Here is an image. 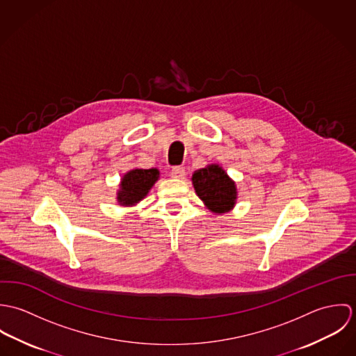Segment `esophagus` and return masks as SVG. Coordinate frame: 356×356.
Wrapping results in <instances>:
<instances>
[{
    "mask_svg": "<svg viewBox=\"0 0 356 356\" xmlns=\"http://www.w3.org/2000/svg\"><path fill=\"white\" fill-rule=\"evenodd\" d=\"M185 175H186V172H185V168L184 167H174L172 170H171V177L172 178H177V179H184L185 178Z\"/></svg>",
    "mask_w": 356,
    "mask_h": 356,
    "instance_id": "34e87169",
    "label": "esophagus"
}]
</instances>
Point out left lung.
<instances>
[{
    "label": "left lung",
    "instance_id": "left-lung-1",
    "mask_svg": "<svg viewBox=\"0 0 356 356\" xmlns=\"http://www.w3.org/2000/svg\"><path fill=\"white\" fill-rule=\"evenodd\" d=\"M192 184L199 199L213 213L229 212L237 203L236 182L216 163L196 170L192 175Z\"/></svg>",
    "mask_w": 356,
    "mask_h": 356
}]
</instances>
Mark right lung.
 <instances>
[{
  "label": "right lung",
  "mask_w": 356,
  "mask_h": 356,
  "mask_svg": "<svg viewBox=\"0 0 356 356\" xmlns=\"http://www.w3.org/2000/svg\"><path fill=\"white\" fill-rule=\"evenodd\" d=\"M160 178L157 168H133L127 171L116 191V202L122 207H131L144 200Z\"/></svg>",
  "instance_id": "add662e5"
}]
</instances>
